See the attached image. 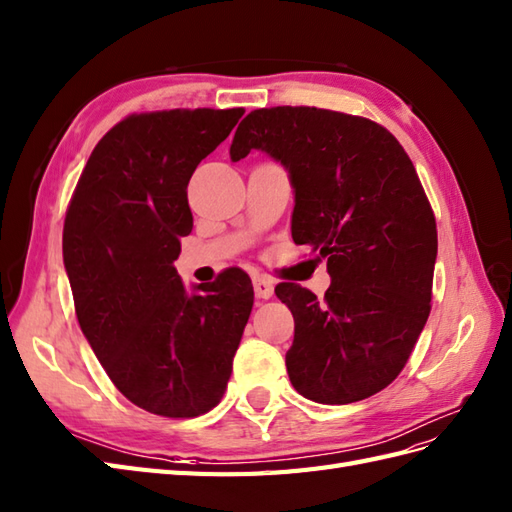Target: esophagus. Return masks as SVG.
<instances>
[{
    "label": "esophagus",
    "instance_id": "34e87169",
    "mask_svg": "<svg viewBox=\"0 0 512 512\" xmlns=\"http://www.w3.org/2000/svg\"><path fill=\"white\" fill-rule=\"evenodd\" d=\"M254 293L258 299H269L273 295V282L267 276L254 278Z\"/></svg>",
    "mask_w": 512,
    "mask_h": 512
}]
</instances>
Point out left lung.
Wrapping results in <instances>:
<instances>
[{
    "label": "left lung",
    "instance_id": "left-lung-1",
    "mask_svg": "<svg viewBox=\"0 0 512 512\" xmlns=\"http://www.w3.org/2000/svg\"><path fill=\"white\" fill-rule=\"evenodd\" d=\"M289 171L291 234L328 258L326 297L282 282L295 336L286 371L317 404H352L386 389L426 326L436 221L417 171L395 136L345 112L276 106L252 110L230 145Z\"/></svg>",
    "mask_w": 512,
    "mask_h": 512
}]
</instances>
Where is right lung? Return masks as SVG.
Returning <instances> with one entry per match:
<instances>
[{"label": "right lung", "mask_w": 512, "mask_h": 512, "mask_svg": "<svg viewBox=\"0 0 512 512\" xmlns=\"http://www.w3.org/2000/svg\"><path fill=\"white\" fill-rule=\"evenodd\" d=\"M243 112L130 115L95 145L71 197L62 260L80 328L108 378L147 413L215 408L252 313L245 271L186 291L173 267L193 230L186 186Z\"/></svg>", "instance_id": "add662e5"}]
</instances>
